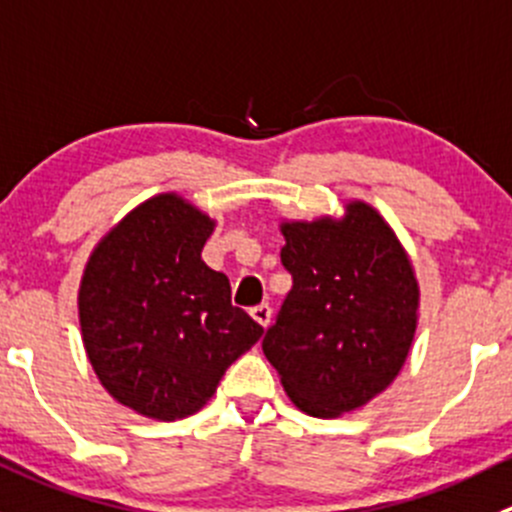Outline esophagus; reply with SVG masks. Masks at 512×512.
Instances as JSON below:
<instances>
[{
	"label": "esophagus",
	"instance_id": "esophagus-1",
	"mask_svg": "<svg viewBox=\"0 0 512 512\" xmlns=\"http://www.w3.org/2000/svg\"><path fill=\"white\" fill-rule=\"evenodd\" d=\"M250 315L255 317V322H260L262 327H267V325H270V320H272V307L267 305V302H262V305L252 307Z\"/></svg>",
	"mask_w": 512,
	"mask_h": 512
}]
</instances>
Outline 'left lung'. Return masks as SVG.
I'll use <instances>...</instances> for the list:
<instances>
[{
	"label": "left lung",
	"instance_id": "obj_1",
	"mask_svg": "<svg viewBox=\"0 0 512 512\" xmlns=\"http://www.w3.org/2000/svg\"><path fill=\"white\" fill-rule=\"evenodd\" d=\"M282 267L292 275L262 352L292 403L337 418L388 388L418 322V282L398 237L372 207L342 220L285 222Z\"/></svg>",
	"mask_w": 512,
	"mask_h": 512
}]
</instances>
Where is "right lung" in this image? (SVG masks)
Masks as SVG:
<instances>
[{
    "mask_svg": "<svg viewBox=\"0 0 512 512\" xmlns=\"http://www.w3.org/2000/svg\"><path fill=\"white\" fill-rule=\"evenodd\" d=\"M212 227L182 197H152L99 242L84 270L79 325L89 362L117 403L147 418L197 413L262 335L232 305L227 275L202 260Z\"/></svg>",
    "mask_w": 512,
    "mask_h": 512,
    "instance_id": "add662e5",
    "label": "right lung"
}]
</instances>
